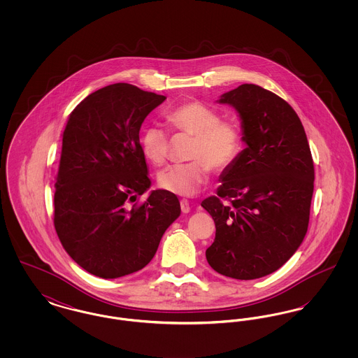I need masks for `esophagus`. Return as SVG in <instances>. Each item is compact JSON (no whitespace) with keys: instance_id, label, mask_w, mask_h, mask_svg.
Returning a JSON list of instances; mask_svg holds the SVG:
<instances>
[{"instance_id":"34e87169","label":"esophagus","mask_w":358,"mask_h":358,"mask_svg":"<svg viewBox=\"0 0 358 358\" xmlns=\"http://www.w3.org/2000/svg\"><path fill=\"white\" fill-rule=\"evenodd\" d=\"M180 205H181V210H182V213H189V210H190V205H189V201H187V200L182 199V200L180 201Z\"/></svg>"}]
</instances>
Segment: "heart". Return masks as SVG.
<instances>
[{"instance_id":"obj_1","label":"heart","mask_w":358,"mask_h":358,"mask_svg":"<svg viewBox=\"0 0 358 358\" xmlns=\"http://www.w3.org/2000/svg\"><path fill=\"white\" fill-rule=\"evenodd\" d=\"M173 131L193 136L187 164L173 165L158 174V185L177 196H194L215 171L229 169L244 149L243 130L236 120H222V114L200 102H187L166 113ZM141 148L155 166L166 162L171 149L169 133L161 126H149L141 134Z\"/></svg>"}]
</instances>
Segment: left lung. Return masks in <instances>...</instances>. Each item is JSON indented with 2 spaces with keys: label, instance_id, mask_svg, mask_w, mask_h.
Here are the masks:
<instances>
[{
  "label": "left lung",
  "instance_id": "obj_1",
  "mask_svg": "<svg viewBox=\"0 0 358 358\" xmlns=\"http://www.w3.org/2000/svg\"><path fill=\"white\" fill-rule=\"evenodd\" d=\"M219 102L238 111L247 148L201 203L216 225L205 255L215 271L251 280L280 268L303 241L314 164L302 122L280 96L241 85Z\"/></svg>",
  "mask_w": 358,
  "mask_h": 358
}]
</instances>
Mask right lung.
Here are the masks:
<instances>
[{"mask_svg":"<svg viewBox=\"0 0 358 358\" xmlns=\"http://www.w3.org/2000/svg\"><path fill=\"white\" fill-rule=\"evenodd\" d=\"M166 99L127 83L90 94L69 114L55 184L53 224L87 273L115 279L142 270L180 213L176 194L152 190L139 130Z\"/></svg>","mask_w":358,"mask_h":358,"instance_id":"add662e5","label":"right lung"}]
</instances>
